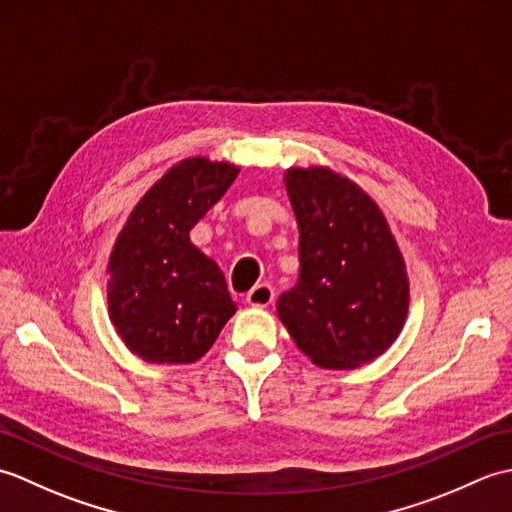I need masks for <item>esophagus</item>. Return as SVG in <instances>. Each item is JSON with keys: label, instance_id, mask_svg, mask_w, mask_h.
Wrapping results in <instances>:
<instances>
[{"label": "esophagus", "instance_id": "obj_1", "mask_svg": "<svg viewBox=\"0 0 512 512\" xmlns=\"http://www.w3.org/2000/svg\"><path fill=\"white\" fill-rule=\"evenodd\" d=\"M273 299H275V290H273V286H268V284H259L246 295L248 306H255V308H266V306H270V303H273Z\"/></svg>", "mask_w": 512, "mask_h": 512}]
</instances>
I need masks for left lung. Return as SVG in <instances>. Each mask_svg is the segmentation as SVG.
I'll return each mask as SVG.
<instances>
[{"label": "left lung", "instance_id": "8db88e82", "mask_svg": "<svg viewBox=\"0 0 512 512\" xmlns=\"http://www.w3.org/2000/svg\"><path fill=\"white\" fill-rule=\"evenodd\" d=\"M301 273L277 312L299 350L325 369L361 367L396 341L409 284L396 239L369 195L330 169H290Z\"/></svg>", "mask_w": 512, "mask_h": 512}]
</instances>
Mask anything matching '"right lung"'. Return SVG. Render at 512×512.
<instances>
[{
	"mask_svg": "<svg viewBox=\"0 0 512 512\" xmlns=\"http://www.w3.org/2000/svg\"><path fill=\"white\" fill-rule=\"evenodd\" d=\"M237 173L228 162L182 160L143 195L116 239L110 319L147 363L198 361L237 310L220 266L189 239Z\"/></svg>",
	"mask_w": 512,
	"mask_h": 512,
	"instance_id": "add662e5",
	"label": "right lung"
}]
</instances>
